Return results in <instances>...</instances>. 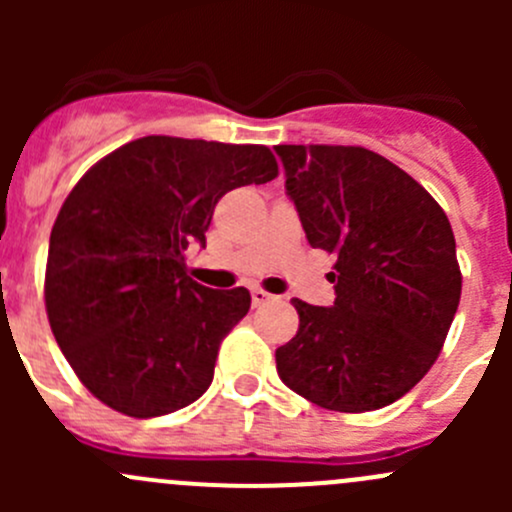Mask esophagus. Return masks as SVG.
<instances>
[{"mask_svg":"<svg viewBox=\"0 0 512 512\" xmlns=\"http://www.w3.org/2000/svg\"><path fill=\"white\" fill-rule=\"evenodd\" d=\"M250 294H252V304H255V307H262V304H267L270 299H275L270 292H265V289H260V287H252Z\"/></svg>","mask_w":512,"mask_h":512,"instance_id":"34e87169","label":"esophagus"}]
</instances>
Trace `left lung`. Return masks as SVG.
Listing matches in <instances>:
<instances>
[{
	"mask_svg": "<svg viewBox=\"0 0 512 512\" xmlns=\"http://www.w3.org/2000/svg\"><path fill=\"white\" fill-rule=\"evenodd\" d=\"M309 245L337 255L332 307L292 299L299 329L275 352L294 394L344 414L394 404L441 354L461 302L441 205L359 146H277Z\"/></svg>",
	"mask_w": 512,
	"mask_h": 512,
	"instance_id": "8db88e82",
	"label": "left lung"
}]
</instances>
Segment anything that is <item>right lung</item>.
<instances>
[{"mask_svg":"<svg viewBox=\"0 0 512 512\" xmlns=\"http://www.w3.org/2000/svg\"><path fill=\"white\" fill-rule=\"evenodd\" d=\"M272 178L267 146L146 136L74 185L51 227L44 299L56 344L98 401L153 418L208 391L250 292L198 285L185 250L205 247L227 190Z\"/></svg>","mask_w":512,"mask_h":512,"instance_id":"add662e5","label":"right lung"}]
</instances>
